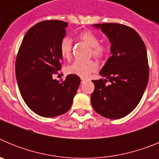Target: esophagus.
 <instances>
[{"mask_svg": "<svg viewBox=\"0 0 159 159\" xmlns=\"http://www.w3.org/2000/svg\"><path fill=\"white\" fill-rule=\"evenodd\" d=\"M84 80H85V79H84V78H81V83H82V82H84Z\"/></svg>", "mask_w": 159, "mask_h": 159, "instance_id": "34e87169", "label": "esophagus"}]
</instances>
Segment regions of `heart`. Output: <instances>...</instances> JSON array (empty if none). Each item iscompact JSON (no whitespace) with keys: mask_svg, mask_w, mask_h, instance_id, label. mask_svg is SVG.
Listing matches in <instances>:
<instances>
[{"mask_svg":"<svg viewBox=\"0 0 159 159\" xmlns=\"http://www.w3.org/2000/svg\"><path fill=\"white\" fill-rule=\"evenodd\" d=\"M78 39L91 47V56H93L98 60H102L107 57L108 53V46L105 43L99 42V36L92 31H83L78 35ZM60 52L62 57L65 60H69L72 52V42L69 37H64L60 43ZM98 68L97 64L93 60L87 62L75 61L66 67V71L68 74L75 75L81 78H87L92 72H95Z\"/></svg>","mask_w":159,"mask_h":159,"instance_id":"obj_1","label":"heart"}]
</instances>
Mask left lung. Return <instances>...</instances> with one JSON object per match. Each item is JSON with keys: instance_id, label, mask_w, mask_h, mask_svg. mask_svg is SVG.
I'll return each mask as SVG.
<instances>
[{"instance_id": "obj_1", "label": "left lung", "mask_w": 159, "mask_h": 159, "mask_svg": "<svg viewBox=\"0 0 159 159\" xmlns=\"http://www.w3.org/2000/svg\"><path fill=\"white\" fill-rule=\"evenodd\" d=\"M93 26L107 36L111 43V57L99 72L106 79L92 80V107L103 117L120 119L137 107L148 84L145 43L138 32L127 25L103 23ZM108 81L110 84H106Z\"/></svg>"}]
</instances>
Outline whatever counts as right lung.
<instances>
[{
    "label": "right lung",
    "instance_id": "add662e5",
    "mask_svg": "<svg viewBox=\"0 0 159 159\" xmlns=\"http://www.w3.org/2000/svg\"><path fill=\"white\" fill-rule=\"evenodd\" d=\"M67 22L43 20L29 29L16 60V77L25 103L42 117L52 118L71 108L80 78L68 75L65 80H53L61 69L60 43L65 36Z\"/></svg>",
    "mask_w": 159,
    "mask_h": 159
}]
</instances>
